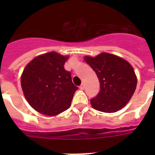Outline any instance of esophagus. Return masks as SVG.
I'll return each instance as SVG.
<instances>
[{
    "label": "esophagus",
    "instance_id": "1",
    "mask_svg": "<svg viewBox=\"0 0 155 155\" xmlns=\"http://www.w3.org/2000/svg\"><path fill=\"white\" fill-rule=\"evenodd\" d=\"M80 89H81V90H84V84H81V85H80Z\"/></svg>",
    "mask_w": 155,
    "mask_h": 155
}]
</instances>
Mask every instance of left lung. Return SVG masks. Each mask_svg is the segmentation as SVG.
Segmentation results:
<instances>
[{"label": "left lung", "mask_w": 155, "mask_h": 155, "mask_svg": "<svg viewBox=\"0 0 155 155\" xmlns=\"http://www.w3.org/2000/svg\"><path fill=\"white\" fill-rule=\"evenodd\" d=\"M100 81V92L91 99L95 109L104 113L120 110L132 97L137 86L134 68L127 61L108 53L84 58Z\"/></svg>", "instance_id": "left-lung-1"}]
</instances>
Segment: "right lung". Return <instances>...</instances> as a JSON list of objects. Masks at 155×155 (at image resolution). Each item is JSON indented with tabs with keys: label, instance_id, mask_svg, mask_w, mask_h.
<instances>
[{
	"label": "right lung",
	"instance_id": "1",
	"mask_svg": "<svg viewBox=\"0 0 155 155\" xmlns=\"http://www.w3.org/2000/svg\"><path fill=\"white\" fill-rule=\"evenodd\" d=\"M67 58L50 52L34 58L23 71L21 83L25 97L42 114L54 116L67 110L78 89L63 66Z\"/></svg>",
	"mask_w": 155,
	"mask_h": 155
}]
</instances>
